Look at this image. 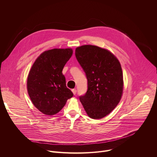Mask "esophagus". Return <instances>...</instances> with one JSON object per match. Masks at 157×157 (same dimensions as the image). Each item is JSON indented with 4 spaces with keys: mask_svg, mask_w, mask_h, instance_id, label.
<instances>
[{
    "mask_svg": "<svg viewBox=\"0 0 157 157\" xmlns=\"http://www.w3.org/2000/svg\"><path fill=\"white\" fill-rule=\"evenodd\" d=\"M72 92H73V94H74V95H76V92H77L76 89H73V90H72Z\"/></svg>",
    "mask_w": 157,
    "mask_h": 157,
    "instance_id": "esophagus-1",
    "label": "esophagus"
}]
</instances>
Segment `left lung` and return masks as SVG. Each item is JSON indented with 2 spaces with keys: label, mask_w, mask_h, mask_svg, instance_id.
<instances>
[{
  "label": "left lung",
  "mask_w": 157,
  "mask_h": 157,
  "mask_svg": "<svg viewBox=\"0 0 157 157\" xmlns=\"http://www.w3.org/2000/svg\"><path fill=\"white\" fill-rule=\"evenodd\" d=\"M75 55L87 79V92L79 100L89 117L102 119L121 99L124 86L121 65L109 50L90 44L77 47Z\"/></svg>",
  "instance_id": "left-lung-1"
}]
</instances>
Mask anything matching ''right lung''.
Wrapping results in <instances>:
<instances>
[{
  "instance_id": "right-lung-1",
  "label": "right lung",
  "mask_w": 157,
  "mask_h": 157,
  "mask_svg": "<svg viewBox=\"0 0 157 157\" xmlns=\"http://www.w3.org/2000/svg\"><path fill=\"white\" fill-rule=\"evenodd\" d=\"M73 52L71 48L45 51L32 66L27 78V91L33 105L43 114H57L67 100L73 96L62 73Z\"/></svg>"
}]
</instances>
